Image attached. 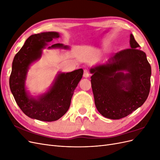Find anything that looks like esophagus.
Masks as SVG:
<instances>
[{"instance_id": "obj_1", "label": "esophagus", "mask_w": 160, "mask_h": 160, "mask_svg": "<svg viewBox=\"0 0 160 160\" xmlns=\"http://www.w3.org/2000/svg\"><path fill=\"white\" fill-rule=\"evenodd\" d=\"M89 74L88 71L87 70H84V73H83V77H85V78H88V77H89Z\"/></svg>"}]
</instances>
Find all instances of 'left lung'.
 Listing matches in <instances>:
<instances>
[{
    "label": "left lung",
    "mask_w": 160,
    "mask_h": 160,
    "mask_svg": "<svg viewBox=\"0 0 160 160\" xmlns=\"http://www.w3.org/2000/svg\"><path fill=\"white\" fill-rule=\"evenodd\" d=\"M129 45L131 49L89 70L96 108L106 118L126 117L141 107L149 95L151 66L132 34Z\"/></svg>",
    "instance_id": "8db88e82"
}]
</instances>
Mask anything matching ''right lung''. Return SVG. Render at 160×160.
Segmentation results:
<instances>
[{
  "instance_id": "right-lung-1",
  "label": "right lung",
  "mask_w": 160,
  "mask_h": 160,
  "mask_svg": "<svg viewBox=\"0 0 160 160\" xmlns=\"http://www.w3.org/2000/svg\"><path fill=\"white\" fill-rule=\"evenodd\" d=\"M60 37L57 32H44L28 37L16 55L9 79L11 93L17 105L28 117L42 122H54L68 111L74 90L83 74L82 69L64 72H58L54 81L45 93L32 95L28 90L26 81L30 67L39 60L42 50L53 38ZM49 49H70L62 43L48 47Z\"/></svg>"
}]
</instances>
